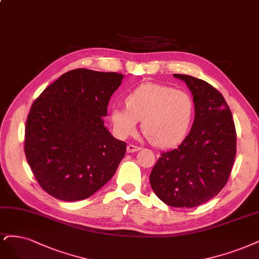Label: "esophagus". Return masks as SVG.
Instances as JSON below:
<instances>
[{"label": "esophagus", "instance_id": "esophagus-1", "mask_svg": "<svg viewBox=\"0 0 259 259\" xmlns=\"http://www.w3.org/2000/svg\"><path fill=\"white\" fill-rule=\"evenodd\" d=\"M126 150H127L128 153H133V152H136V151H139L140 148L137 147V146H135V145H128L127 148H126Z\"/></svg>", "mask_w": 259, "mask_h": 259}]
</instances>
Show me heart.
Masks as SVG:
<instances>
[{
    "instance_id": "1",
    "label": "heart",
    "mask_w": 259,
    "mask_h": 259,
    "mask_svg": "<svg viewBox=\"0 0 259 259\" xmlns=\"http://www.w3.org/2000/svg\"><path fill=\"white\" fill-rule=\"evenodd\" d=\"M194 115L192 96L175 88L147 82L126 96L125 108L114 107L110 121L115 135L125 138L136 132L138 120L147 139L155 147L168 148L186 136Z\"/></svg>"
}]
</instances>
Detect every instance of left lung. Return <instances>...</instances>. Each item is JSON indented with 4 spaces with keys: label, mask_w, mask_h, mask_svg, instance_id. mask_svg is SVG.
I'll use <instances>...</instances> for the list:
<instances>
[{
    "label": "left lung",
    "mask_w": 259,
    "mask_h": 259,
    "mask_svg": "<svg viewBox=\"0 0 259 259\" xmlns=\"http://www.w3.org/2000/svg\"><path fill=\"white\" fill-rule=\"evenodd\" d=\"M189 87L195 119L177 149L160 154L150 175L157 197L175 208H193L210 200L228 181L237 151L231 111L223 95L208 82L175 74Z\"/></svg>",
    "instance_id": "obj_1"
}]
</instances>
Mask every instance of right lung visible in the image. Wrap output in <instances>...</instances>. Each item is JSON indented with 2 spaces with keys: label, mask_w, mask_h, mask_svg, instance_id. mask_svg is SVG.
I'll return each mask as SVG.
<instances>
[{
  "label": "right lung",
  "mask_w": 259,
  "mask_h": 259,
  "mask_svg": "<svg viewBox=\"0 0 259 259\" xmlns=\"http://www.w3.org/2000/svg\"><path fill=\"white\" fill-rule=\"evenodd\" d=\"M123 75L77 68L34 101L25 124L24 153L41 189L60 200L90 197L108 182L126 144L104 126Z\"/></svg>",
  "instance_id": "1"
}]
</instances>
